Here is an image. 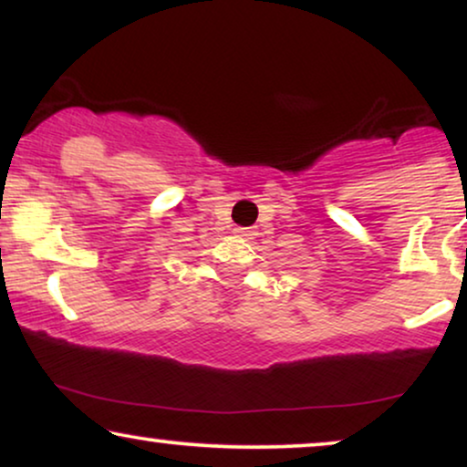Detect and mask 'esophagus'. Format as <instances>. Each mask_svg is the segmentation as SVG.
<instances>
[{"instance_id":"34e87169","label":"esophagus","mask_w":467,"mask_h":467,"mask_svg":"<svg viewBox=\"0 0 467 467\" xmlns=\"http://www.w3.org/2000/svg\"><path fill=\"white\" fill-rule=\"evenodd\" d=\"M234 235L235 238H242V240H251L254 235V229L251 227H235L234 229Z\"/></svg>"}]
</instances>
